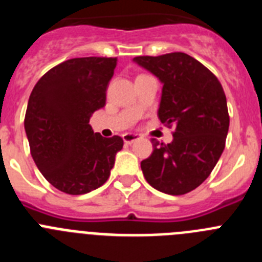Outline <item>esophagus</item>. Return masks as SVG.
<instances>
[{"mask_svg": "<svg viewBox=\"0 0 262 262\" xmlns=\"http://www.w3.org/2000/svg\"><path fill=\"white\" fill-rule=\"evenodd\" d=\"M139 138H140V135H138V134H123V140L126 144H131L135 140H138Z\"/></svg>", "mask_w": 262, "mask_h": 262, "instance_id": "obj_1", "label": "esophagus"}]
</instances>
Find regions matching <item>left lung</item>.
Here are the masks:
<instances>
[{
	"instance_id": "obj_1",
	"label": "left lung",
	"mask_w": 262,
	"mask_h": 262,
	"mask_svg": "<svg viewBox=\"0 0 262 262\" xmlns=\"http://www.w3.org/2000/svg\"><path fill=\"white\" fill-rule=\"evenodd\" d=\"M163 82L160 120L173 142L152 139L154 152L140 163L151 186L170 195H182L200 186L221 157L230 127L226 94L216 76L184 52L136 56Z\"/></svg>"
}]
</instances>
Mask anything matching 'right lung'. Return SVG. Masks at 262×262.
I'll list each match as a JSON object with an SVG mask.
<instances>
[{"label":"right lung","mask_w":262,"mask_h":262,"mask_svg":"<svg viewBox=\"0 0 262 262\" xmlns=\"http://www.w3.org/2000/svg\"><path fill=\"white\" fill-rule=\"evenodd\" d=\"M117 57H76L43 75L32 89L25 115L30 152L57 190L86 194L110 177L123 139L94 134L90 115L106 103Z\"/></svg>","instance_id":"right-lung-1"}]
</instances>
